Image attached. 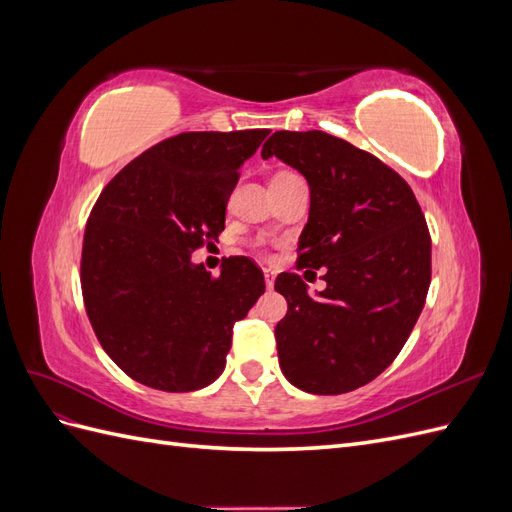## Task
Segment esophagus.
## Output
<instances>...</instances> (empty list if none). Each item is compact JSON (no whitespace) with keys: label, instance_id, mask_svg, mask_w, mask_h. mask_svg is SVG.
Masks as SVG:
<instances>
[{"label":"esophagus","instance_id":"1","mask_svg":"<svg viewBox=\"0 0 512 512\" xmlns=\"http://www.w3.org/2000/svg\"><path fill=\"white\" fill-rule=\"evenodd\" d=\"M265 284H267V288H273V284H275V273L271 269H265Z\"/></svg>","mask_w":512,"mask_h":512}]
</instances>
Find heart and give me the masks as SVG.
I'll return each instance as SVG.
<instances>
[{
	"label": "heart",
	"mask_w": 512,
	"mask_h": 512,
	"mask_svg": "<svg viewBox=\"0 0 512 512\" xmlns=\"http://www.w3.org/2000/svg\"><path fill=\"white\" fill-rule=\"evenodd\" d=\"M282 175H286V173H282Z\"/></svg>",
	"instance_id": "b5f03b06"
}]
</instances>
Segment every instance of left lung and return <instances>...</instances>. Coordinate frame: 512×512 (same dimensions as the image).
I'll return each instance as SVG.
<instances>
[{
    "label": "left lung",
    "mask_w": 512,
    "mask_h": 512,
    "mask_svg": "<svg viewBox=\"0 0 512 512\" xmlns=\"http://www.w3.org/2000/svg\"><path fill=\"white\" fill-rule=\"evenodd\" d=\"M280 158L309 183L299 269H324L312 297L297 273L277 275L288 312L275 342L301 391L339 395L380 376L404 348L431 282V237L410 185L344 138L280 130L262 160ZM316 275V273H314Z\"/></svg>",
    "instance_id": "8db88e82"
}]
</instances>
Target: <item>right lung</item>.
I'll use <instances>...</instances> for the list:
<instances>
[{
	"label": "right lung",
	"mask_w": 512,
	"mask_h": 512,
	"mask_svg": "<svg viewBox=\"0 0 512 512\" xmlns=\"http://www.w3.org/2000/svg\"><path fill=\"white\" fill-rule=\"evenodd\" d=\"M269 130L183 132L108 181L89 213L81 288L91 327L119 369L151 389H203L226 367L232 327L265 292L245 256L218 277L192 252L224 230L241 164Z\"/></svg>",
	"instance_id": "obj_1"
}]
</instances>
